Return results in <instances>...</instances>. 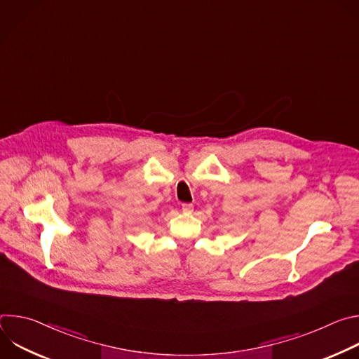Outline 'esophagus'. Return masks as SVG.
<instances>
[{"label":"esophagus","mask_w":359,"mask_h":359,"mask_svg":"<svg viewBox=\"0 0 359 359\" xmlns=\"http://www.w3.org/2000/svg\"><path fill=\"white\" fill-rule=\"evenodd\" d=\"M182 210H183V213L190 215V213L193 212V204H190V203H184V204H182Z\"/></svg>","instance_id":"obj_1"}]
</instances>
